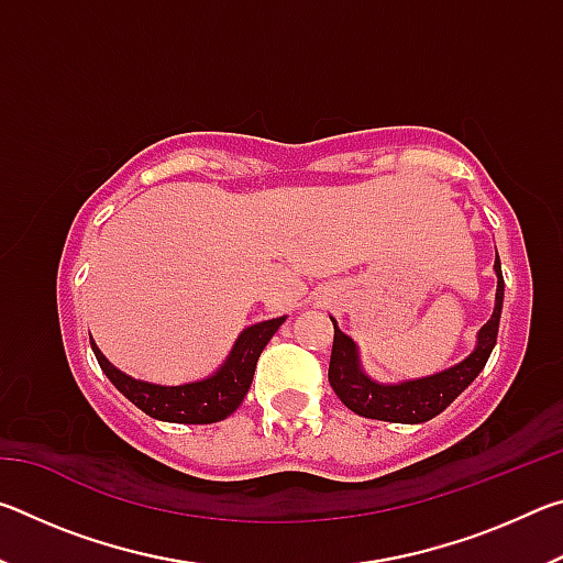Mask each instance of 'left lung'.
Masks as SVG:
<instances>
[{
	"label": "left lung",
	"instance_id": "1",
	"mask_svg": "<svg viewBox=\"0 0 563 563\" xmlns=\"http://www.w3.org/2000/svg\"><path fill=\"white\" fill-rule=\"evenodd\" d=\"M494 273H497V298H494L492 318L484 322L482 330L476 332V345L462 362L442 369V373L402 379V383H377V379L362 373L357 345L338 328L335 318V340H332V355L328 379L330 387L335 389L340 402L352 412L367 419H383V422L399 424H419L427 419L444 412L466 387L474 383V377L482 373L484 365L497 345L499 318L504 305V278L499 253L494 258Z\"/></svg>",
	"mask_w": 563,
	"mask_h": 563
}]
</instances>
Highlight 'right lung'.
<instances>
[{
  "mask_svg": "<svg viewBox=\"0 0 563 563\" xmlns=\"http://www.w3.org/2000/svg\"><path fill=\"white\" fill-rule=\"evenodd\" d=\"M285 322L283 318L263 320L245 328L238 335L231 355L225 357L221 367L213 375L186 385H154L144 379H133L101 355L97 342L91 340V350L99 360L103 375L111 379V385L136 405L141 412L161 419V422L178 424H211L221 422L228 415H233L241 407L253 383L255 365H258L261 352L268 345L271 338ZM91 338V335H89Z\"/></svg>",
  "mask_w": 563,
  "mask_h": 563,
  "instance_id": "obj_1",
  "label": "right lung"
}]
</instances>
